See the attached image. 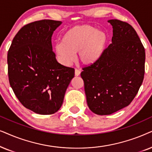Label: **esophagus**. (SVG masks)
I'll return each instance as SVG.
<instances>
[{
	"instance_id": "esophagus-1",
	"label": "esophagus",
	"mask_w": 152,
	"mask_h": 152,
	"mask_svg": "<svg viewBox=\"0 0 152 152\" xmlns=\"http://www.w3.org/2000/svg\"><path fill=\"white\" fill-rule=\"evenodd\" d=\"M80 71L78 69H75V76H80Z\"/></svg>"
}]
</instances>
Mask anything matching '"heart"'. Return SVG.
Returning a JSON list of instances; mask_svg holds the SVG:
<instances>
[{
	"label": "heart",
	"mask_w": 152,
	"mask_h": 152,
	"mask_svg": "<svg viewBox=\"0 0 152 152\" xmlns=\"http://www.w3.org/2000/svg\"><path fill=\"white\" fill-rule=\"evenodd\" d=\"M107 42L106 32L90 26H74L62 35V42L55 46V52L62 62L70 64L75 54L83 64L90 65L99 59Z\"/></svg>",
	"instance_id": "1"
}]
</instances>
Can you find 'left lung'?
<instances>
[{"label":"left lung","mask_w":152,"mask_h":152,"mask_svg":"<svg viewBox=\"0 0 152 152\" xmlns=\"http://www.w3.org/2000/svg\"><path fill=\"white\" fill-rule=\"evenodd\" d=\"M108 22L113 29L112 43L80 74L89 108L99 115H110L129 106L145 75V48L134 28L117 19Z\"/></svg>","instance_id":"1"}]
</instances>
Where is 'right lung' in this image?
Here are the masks:
<instances>
[{"label":"right lung","instance_id":"obj_1","mask_svg":"<svg viewBox=\"0 0 152 152\" xmlns=\"http://www.w3.org/2000/svg\"><path fill=\"white\" fill-rule=\"evenodd\" d=\"M61 24L48 19L28 23L17 32L8 50L10 86L21 104L37 114L57 112L74 77V68L58 62L53 52L52 35Z\"/></svg>","mask_w":152,"mask_h":152}]
</instances>
